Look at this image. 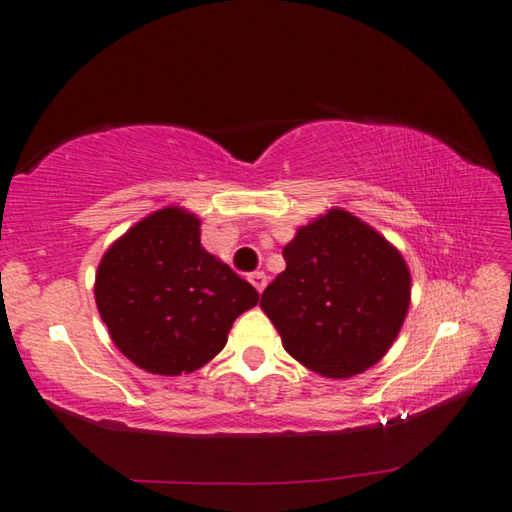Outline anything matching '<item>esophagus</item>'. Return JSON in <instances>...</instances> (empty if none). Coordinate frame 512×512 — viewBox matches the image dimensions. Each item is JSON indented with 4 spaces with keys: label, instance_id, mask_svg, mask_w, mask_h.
<instances>
[{
    "label": "esophagus",
    "instance_id": "34e87169",
    "mask_svg": "<svg viewBox=\"0 0 512 512\" xmlns=\"http://www.w3.org/2000/svg\"><path fill=\"white\" fill-rule=\"evenodd\" d=\"M249 281L258 292H263L265 286H267V274L265 272H254V274H249Z\"/></svg>",
    "mask_w": 512,
    "mask_h": 512
}]
</instances>
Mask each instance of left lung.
Instances as JSON below:
<instances>
[{"label":"left lung","mask_w":512,"mask_h":512,"mask_svg":"<svg viewBox=\"0 0 512 512\" xmlns=\"http://www.w3.org/2000/svg\"><path fill=\"white\" fill-rule=\"evenodd\" d=\"M286 270L261 308L283 349L326 379H349L388 354L410 306L401 251L370 224L329 208L283 247Z\"/></svg>","instance_id":"obj_1"}]
</instances>
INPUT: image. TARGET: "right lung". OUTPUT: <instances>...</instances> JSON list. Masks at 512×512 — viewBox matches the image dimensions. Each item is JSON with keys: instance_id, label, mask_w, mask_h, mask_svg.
<instances>
[{"instance_id": "add662e5", "label": "right lung", "mask_w": 512, "mask_h": 512, "mask_svg": "<svg viewBox=\"0 0 512 512\" xmlns=\"http://www.w3.org/2000/svg\"><path fill=\"white\" fill-rule=\"evenodd\" d=\"M199 217L165 206L117 238L95 274L97 311L140 370L179 376L224 349L256 288L201 247Z\"/></svg>"}]
</instances>
